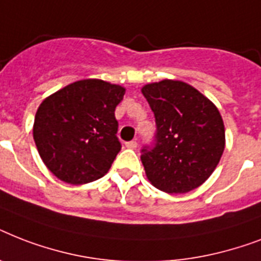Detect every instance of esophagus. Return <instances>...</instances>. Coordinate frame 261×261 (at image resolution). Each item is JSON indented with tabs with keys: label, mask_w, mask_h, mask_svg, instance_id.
Segmentation results:
<instances>
[{
	"label": "esophagus",
	"mask_w": 261,
	"mask_h": 261,
	"mask_svg": "<svg viewBox=\"0 0 261 261\" xmlns=\"http://www.w3.org/2000/svg\"><path fill=\"white\" fill-rule=\"evenodd\" d=\"M137 146H138L137 141H130V142L126 143V147H128V149H137Z\"/></svg>",
	"instance_id": "34e87169"
}]
</instances>
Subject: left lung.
I'll return each mask as SVG.
<instances>
[{
    "label": "left lung",
    "instance_id": "obj_1",
    "mask_svg": "<svg viewBox=\"0 0 261 261\" xmlns=\"http://www.w3.org/2000/svg\"><path fill=\"white\" fill-rule=\"evenodd\" d=\"M154 112L155 146L143 149L147 180L167 194H187L210 177L225 149L218 108L190 84L163 80L142 87Z\"/></svg>",
    "mask_w": 261,
    "mask_h": 261
}]
</instances>
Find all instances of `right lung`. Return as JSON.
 I'll return each mask as SVG.
<instances>
[{"instance_id":"obj_1","label":"right lung","mask_w":261,"mask_h":261,"mask_svg":"<svg viewBox=\"0 0 261 261\" xmlns=\"http://www.w3.org/2000/svg\"><path fill=\"white\" fill-rule=\"evenodd\" d=\"M124 92L116 84L88 79L43 100L35 115L34 139L51 173L80 186L110 171L122 147L115 108Z\"/></svg>"}]
</instances>
